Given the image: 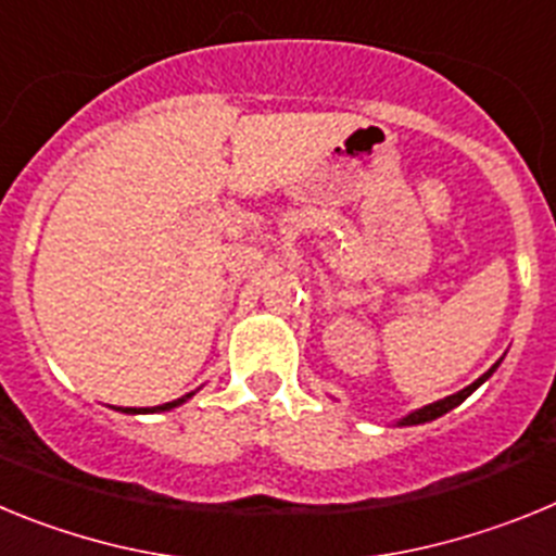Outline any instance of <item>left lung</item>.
Returning a JSON list of instances; mask_svg holds the SVG:
<instances>
[{"instance_id":"left-lung-1","label":"left lung","mask_w":556,"mask_h":556,"mask_svg":"<svg viewBox=\"0 0 556 556\" xmlns=\"http://www.w3.org/2000/svg\"><path fill=\"white\" fill-rule=\"evenodd\" d=\"M498 365H501V358H498V362H495L493 367H490L488 372H484V376H479V378H476V381H473V384H470V387H465V390L454 392V395H448V397H440V401H434V404H429V406H420V409L409 412V415H406V417H401V420H397L395 426H420V424H429V420H437V417H443L445 412L456 409V406H459L462 401H465V397L470 395V392H476V390H479V387L484 384V381H488V378L493 376L495 370H498Z\"/></svg>"}]
</instances>
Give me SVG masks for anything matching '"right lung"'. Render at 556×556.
<instances>
[{
    "label": "right lung",
    "mask_w": 556,
    "mask_h": 556,
    "mask_svg": "<svg viewBox=\"0 0 556 556\" xmlns=\"http://www.w3.org/2000/svg\"><path fill=\"white\" fill-rule=\"evenodd\" d=\"M194 392H198V390H194ZM194 392H186L184 397H178V401H169V404H161V406H144V409H119V412H125V415H152V412H169V409H175V406L186 404V401H189V397L194 395Z\"/></svg>",
    "instance_id": "right-lung-1"
}]
</instances>
